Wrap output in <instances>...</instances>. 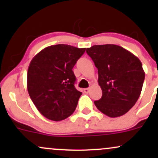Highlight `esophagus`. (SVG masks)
<instances>
[{"label": "esophagus", "mask_w": 158, "mask_h": 158, "mask_svg": "<svg viewBox=\"0 0 158 158\" xmlns=\"http://www.w3.org/2000/svg\"><path fill=\"white\" fill-rule=\"evenodd\" d=\"M89 91H90V88H85L84 89V92L85 94H88L89 93Z\"/></svg>", "instance_id": "1"}]
</instances>
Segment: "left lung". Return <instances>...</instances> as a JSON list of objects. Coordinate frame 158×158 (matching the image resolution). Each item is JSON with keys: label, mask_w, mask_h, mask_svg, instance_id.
Segmentation results:
<instances>
[{"label": "left lung", "mask_w": 158, "mask_h": 158, "mask_svg": "<svg viewBox=\"0 0 158 158\" xmlns=\"http://www.w3.org/2000/svg\"><path fill=\"white\" fill-rule=\"evenodd\" d=\"M87 53L98 69V83L102 96L94 101L97 108L108 117L126 114L140 95L145 73L137 56L115 44L94 45Z\"/></svg>", "instance_id": "1"}]
</instances>
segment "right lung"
Wrapping results in <instances>:
<instances>
[{
	"instance_id": "right-lung-1",
	"label": "right lung",
	"mask_w": 158,
	"mask_h": 158,
	"mask_svg": "<svg viewBox=\"0 0 158 158\" xmlns=\"http://www.w3.org/2000/svg\"><path fill=\"white\" fill-rule=\"evenodd\" d=\"M85 48L56 44L34 56L27 70V90L39 111L50 120L68 118L77 108L81 92L76 89L72 69Z\"/></svg>"
}]
</instances>
